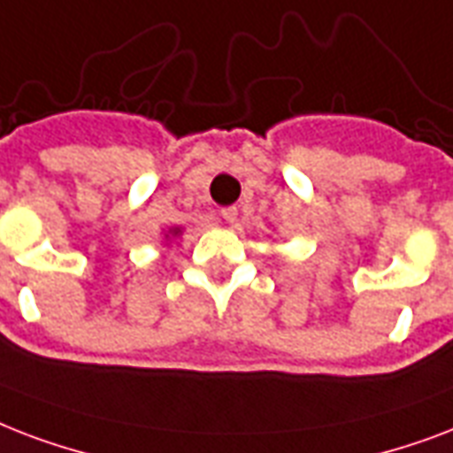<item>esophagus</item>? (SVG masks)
Instances as JSON below:
<instances>
[{
	"instance_id": "obj_1",
	"label": "esophagus",
	"mask_w": 453,
	"mask_h": 453,
	"mask_svg": "<svg viewBox=\"0 0 453 453\" xmlns=\"http://www.w3.org/2000/svg\"><path fill=\"white\" fill-rule=\"evenodd\" d=\"M236 215H238L236 208H224L222 212H219V217H222L224 222H236Z\"/></svg>"
}]
</instances>
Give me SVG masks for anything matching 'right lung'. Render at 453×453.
I'll use <instances>...</instances> for the list:
<instances>
[{
  "label": "right lung",
  "instance_id": "add662e5",
  "mask_svg": "<svg viewBox=\"0 0 453 453\" xmlns=\"http://www.w3.org/2000/svg\"><path fill=\"white\" fill-rule=\"evenodd\" d=\"M181 234H184V226H170V229L165 231V245H167V248H172V243H174V241H179V236H181Z\"/></svg>",
  "mask_w": 453,
  "mask_h": 453
}]
</instances>
